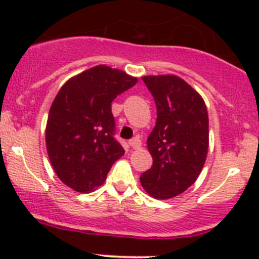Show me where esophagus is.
Instances as JSON below:
<instances>
[{"mask_svg": "<svg viewBox=\"0 0 259 259\" xmlns=\"http://www.w3.org/2000/svg\"><path fill=\"white\" fill-rule=\"evenodd\" d=\"M129 145L132 146L133 149H138L140 148V145H142V142H140L139 138H133L132 140H129Z\"/></svg>", "mask_w": 259, "mask_h": 259, "instance_id": "esophagus-1", "label": "esophagus"}]
</instances>
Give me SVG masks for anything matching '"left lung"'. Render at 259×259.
I'll return each mask as SVG.
<instances>
[{
	"label": "left lung",
	"instance_id": "obj_1",
	"mask_svg": "<svg viewBox=\"0 0 259 259\" xmlns=\"http://www.w3.org/2000/svg\"><path fill=\"white\" fill-rule=\"evenodd\" d=\"M156 105V122L148 137L153 165L140 177L145 192L165 200L182 194L197 180L209 145L204 100L177 75L143 76Z\"/></svg>",
	"mask_w": 259,
	"mask_h": 259
}]
</instances>
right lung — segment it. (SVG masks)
<instances>
[{
	"instance_id": "right-lung-1",
	"label": "right lung",
	"mask_w": 259,
	"mask_h": 259,
	"mask_svg": "<svg viewBox=\"0 0 259 259\" xmlns=\"http://www.w3.org/2000/svg\"><path fill=\"white\" fill-rule=\"evenodd\" d=\"M138 79L98 65L62 85L46 124V149L54 171L64 184L90 193L105 182L109 170L124 155L114 139L111 103Z\"/></svg>"
}]
</instances>
